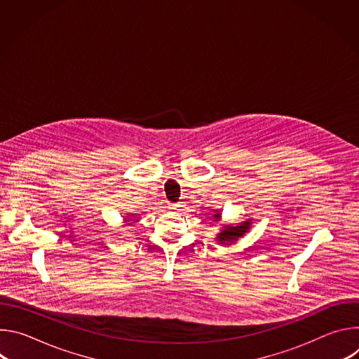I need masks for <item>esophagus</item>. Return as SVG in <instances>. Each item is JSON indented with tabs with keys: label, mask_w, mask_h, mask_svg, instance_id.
Instances as JSON below:
<instances>
[{
	"label": "esophagus",
	"mask_w": 359,
	"mask_h": 359,
	"mask_svg": "<svg viewBox=\"0 0 359 359\" xmlns=\"http://www.w3.org/2000/svg\"><path fill=\"white\" fill-rule=\"evenodd\" d=\"M182 208V204H179V203H175V204H170V209H173V210H179Z\"/></svg>",
	"instance_id": "1"
}]
</instances>
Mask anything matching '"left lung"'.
I'll list each match as a JSON object with an SVG mask.
<instances>
[{
    "instance_id": "8db88e82",
    "label": "left lung",
    "mask_w": 359,
    "mask_h": 359,
    "mask_svg": "<svg viewBox=\"0 0 359 359\" xmlns=\"http://www.w3.org/2000/svg\"><path fill=\"white\" fill-rule=\"evenodd\" d=\"M215 222H217L219 219H220V215H215ZM248 227H250V222H244L241 226H236V227H230V226H226V229L219 234V237H217V240L220 241V243H227V241H234V240H237V237H240V236H243L247 230H248Z\"/></svg>"
}]
</instances>
